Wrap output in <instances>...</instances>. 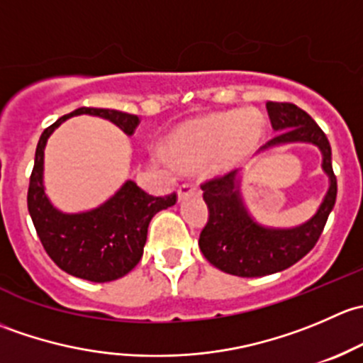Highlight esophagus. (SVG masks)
Here are the masks:
<instances>
[{
  "label": "esophagus",
  "instance_id": "esophagus-1",
  "mask_svg": "<svg viewBox=\"0 0 363 363\" xmlns=\"http://www.w3.org/2000/svg\"><path fill=\"white\" fill-rule=\"evenodd\" d=\"M199 191V188H196L195 184H191V182H186V184H181L177 189V200L181 202L182 199H186L188 195H191V193H196Z\"/></svg>",
  "mask_w": 363,
  "mask_h": 363
}]
</instances>
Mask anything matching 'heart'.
<instances>
[{
    "instance_id": "heart-1",
    "label": "heart",
    "mask_w": 363,
    "mask_h": 363,
    "mask_svg": "<svg viewBox=\"0 0 363 363\" xmlns=\"http://www.w3.org/2000/svg\"><path fill=\"white\" fill-rule=\"evenodd\" d=\"M265 137L258 112L232 111L186 121L167 138V152L182 170L223 175L250 161Z\"/></svg>"
}]
</instances>
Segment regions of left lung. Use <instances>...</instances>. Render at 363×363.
Returning <instances> with one entry per match:
<instances>
[{
  "label": "left lung",
  "mask_w": 363,
  "mask_h": 363,
  "mask_svg": "<svg viewBox=\"0 0 363 363\" xmlns=\"http://www.w3.org/2000/svg\"><path fill=\"white\" fill-rule=\"evenodd\" d=\"M270 124L277 137L262 151L286 144H311L321 152V168L328 177V189L316 214L294 228L259 225L246 207L237 170L212 179L202 186L208 208L207 225L200 233V250L208 263L239 277H262L295 265L314 247L335 205L337 181L332 170V149L327 135L313 117L294 104H267Z\"/></svg>",
  "instance_id": "left-lung-1"
}]
</instances>
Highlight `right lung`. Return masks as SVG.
<instances>
[{
    "label": "right lung",
    "mask_w": 363,
    "mask_h": 363,
    "mask_svg": "<svg viewBox=\"0 0 363 363\" xmlns=\"http://www.w3.org/2000/svg\"><path fill=\"white\" fill-rule=\"evenodd\" d=\"M82 113L104 117L126 135H133L140 123L133 113L112 108L80 107L60 117L43 131L36 145L28 189V211L47 255L60 269L80 279L108 283L126 276L140 262L152 216L172 207L177 196L172 193L164 199H156L133 181H126L107 202L91 211L73 214L60 211L50 202L43 186L45 145L57 126Z\"/></svg>",
    "instance_id": "1"
}]
</instances>
